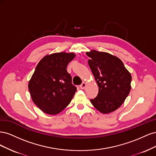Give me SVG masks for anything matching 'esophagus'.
Masks as SVG:
<instances>
[{
	"label": "esophagus",
	"instance_id": "34e87169",
	"mask_svg": "<svg viewBox=\"0 0 156 156\" xmlns=\"http://www.w3.org/2000/svg\"><path fill=\"white\" fill-rule=\"evenodd\" d=\"M86 86H87V83L83 82V83L81 84V85H80L79 87H80V88H81V89H84V88H85Z\"/></svg>",
	"mask_w": 156,
	"mask_h": 156
}]
</instances>
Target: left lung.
I'll list each match as a JSON object with an SVG mask.
<instances>
[{"instance_id":"8db88e82","label":"left lung","mask_w":156,"mask_h":156,"mask_svg":"<svg viewBox=\"0 0 156 156\" xmlns=\"http://www.w3.org/2000/svg\"><path fill=\"white\" fill-rule=\"evenodd\" d=\"M88 62L99 87L98 96L91 103L103 114L115 111L123 103L131 90V75L116 56L105 52H87Z\"/></svg>"}]
</instances>
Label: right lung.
<instances>
[{
    "label": "right lung",
    "instance_id": "1",
    "mask_svg": "<svg viewBox=\"0 0 156 156\" xmlns=\"http://www.w3.org/2000/svg\"><path fill=\"white\" fill-rule=\"evenodd\" d=\"M73 53H56L45 56L37 64L29 83L32 100L48 115H56L72 101L77 88L72 83L67 66Z\"/></svg>",
    "mask_w": 156,
    "mask_h": 156
}]
</instances>
